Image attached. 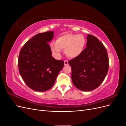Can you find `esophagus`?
Instances as JSON below:
<instances>
[{
	"instance_id": "34e87169",
	"label": "esophagus",
	"mask_w": 126,
	"mask_h": 126,
	"mask_svg": "<svg viewBox=\"0 0 126 126\" xmlns=\"http://www.w3.org/2000/svg\"><path fill=\"white\" fill-rule=\"evenodd\" d=\"M68 64V62L67 60H64V66H67Z\"/></svg>"
}]
</instances>
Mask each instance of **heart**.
<instances>
[{"label":"heart","mask_w":126,"mask_h":126,"mask_svg":"<svg viewBox=\"0 0 126 126\" xmlns=\"http://www.w3.org/2000/svg\"><path fill=\"white\" fill-rule=\"evenodd\" d=\"M85 37L80 34L66 33L60 36L56 42L50 44L51 52L56 57H59L65 49L66 55L71 58H75L80 55L86 46Z\"/></svg>","instance_id":"b5f03b06"}]
</instances>
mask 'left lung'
Listing matches in <instances>:
<instances>
[{"label": "left lung", "mask_w": 126, "mask_h": 126, "mask_svg": "<svg viewBox=\"0 0 126 126\" xmlns=\"http://www.w3.org/2000/svg\"><path fill=\"white\" fill-rule=\"evenodd\" d=\"M87 47L82 54L68 62L71 79L78 89L89 91L100 85L108 73L109 59L104 45L97 38L88 35Z\"/></svg>", "instance_id": "left-lung-1"}]
</instances>
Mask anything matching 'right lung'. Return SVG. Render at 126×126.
<instances>
[{
  "label": "right lung",
  "mask_w": 126,
  "mask_h": 126,
  "mask_svg": "<svg viewBox=\"0 0 126 126\" xmlns=\"http://www.w3.org/2000/svg\"><path fill=\"white\" fill-rule=\"evenodd\" d=\"M54 33L50 31L37 34L25 44L19 55V73L26 84L35 91L50 89L63 67L64 61L51 56L48 43Z\"/></svg>",
  "instance_id": "obj_1"
}]
</instances>
